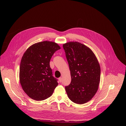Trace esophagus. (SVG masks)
Returning a JSON list of instances; mask_svg holds the SVG:
<instances>
[{"mask_svg": "<svg viewBox=\"0 0 126 126\" xmlns=\"http://www.w3.org/2000/svg\"><path fill=\"white\" fill-rule=\"evenodd\" d=\"M58 79H59V81H60V82H62V78L61 77L59 78Z\"/></svg>", "mask_w": 126, "mask_h": 126, "instance_id": "34e87169", "label": "esophagus"}]
</instances>
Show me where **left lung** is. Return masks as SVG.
I'll return each mask as SVG.
<instances>
[{
  "label": "left lung",
  "instance_id": "obj_1",
  "mask_svg": "<svg viewBox=\"0 0 126 126\" xmlns=\"http://www.w3.org/2000/svg\"><path fill=\"white\" fill-rule=\"evenodd\" d=\"M69 64L71 82L65 90L69 99L78 104L90 101L99 88L100 66L95 54L78 42L63 45Z\"/></svg>",
  "mask_w": 126,
  "mask_h": 126
}]
</instances>
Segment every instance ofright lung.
<instances>
[{"label":"right lung","mask_w":126,"mask_h":126,"mask_svg":"<svg viewBox=\"0 0 126 126\" xmlns=\"http://www.w3.org/2000/svg\"><path fill=\"white\" fill-rule=\"evenodd\" d=\"M60 48L54 42L44 41L32 45L24 53L20 64L19 80L23 91L31 99H47L58 85L52 76L50 61Z\"/></svg>","instance_id":"right-lung-1"}]
</instances>
